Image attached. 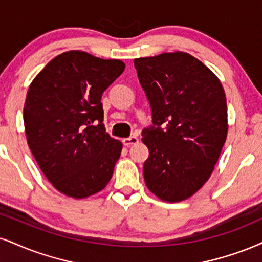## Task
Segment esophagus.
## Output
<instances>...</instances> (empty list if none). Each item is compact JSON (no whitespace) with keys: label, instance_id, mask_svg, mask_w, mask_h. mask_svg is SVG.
<instances>
[{"label":"esophagus","instance_id":"1","mask_svg":"<svg viewBox=\"0 0 262 262\" xmlns=\"http://www.w3.org/2000/svg\"><path fill=\"white\" fill-rule=\"evenodd\" d=\"M122 143H124V146H126V147H130L131 144L138 143V138L135 137V136L128 137V138H124V140H122Z\"/></svg>","mask_w":262,"mask_h":262}]
</instances>
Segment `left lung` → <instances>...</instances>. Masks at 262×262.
Listing matches in <instances>:
<instances>
[{
    "label": "left lung",
    "instance_id": "8db88e82",
    "mask_svg": "<svg viewBox=\"0 0 262 262\" xmlns=\"http://www.w3.org/2000/svg\"><path fill=\"white\" fill-rule=\"evenodd\" d=\"M134 64L157 126L142 132L149 150L144 182L163 202H182L205 185L227 138L224 87L205 64L181 51Z\"/></svg>",
    "mask_w": 262,
    "mask_h": 262
}]
</instances>
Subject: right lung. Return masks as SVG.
<instances>
[{"instance_id": "add662e5", "label": "right lung", "mask_w": 262, "mask_h": 262, "mask_svg": "<svg viewBox=\"0 0 262 262\" xmlns=\"http://www.w3.org/2000/svg\"><path fill=\"white\" fill-rule=\"evenodd\" d=\"M125 63L83 51L53 58L35 76L24 104L28 146L58 192L83 199L105 188L122 143L105 132L103 92Z\"/></svg>"}]
</instances>
